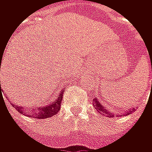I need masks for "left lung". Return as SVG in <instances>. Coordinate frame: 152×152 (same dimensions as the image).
Listing matches in <instances>:
<instances>
[{
    "label": "left lung",
    "instance_id": "obj_1",
    "mask_svg": "<svg viewBox=\"0 0 152 152\" xmlns=\"http://www.w3.org/2000/svg\"><path fill=\"white\" fill-rule=\"evenodd\" d=\"M92 102H93V105H94L96 110H97L99 113H101V114H104L105 116L110 117V118H111L112 116H114V114H113V113H112L110 110H109L105 106H103V105L100 102V100H98L97 98H94V99H93ZM134 110H135V108L132 107V109H129V110H127V111H125L124 113H122V115H123V116L128 115V114H130V113L133 112ZM118 116H121V115H118Z\"/></svg>",
    "mask_w": 152,
    "mask_h": 152
}]
</instances>
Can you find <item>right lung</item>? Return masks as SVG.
I'll use <instances>...</instances> for the list:
<instances>
[{
    "label": "right lung",
    "instance_id": "add662e5",
    "mask_svg": "<svg viewBox=\"0 0 152 152\" xmlns=\"http://www.w3.org/2000/svg\"><path fill=\"white\" fill-rule=\"evenodd\" d=\"M0 90H1V81ZM63 93H64V91H61L58 94V97L56 98V100L54 102H50V104H47V105H42V106H37V107L33 106V107H31L30 109L24 108V106H20V105H15V104H12V106L20 113H23V114H25L28 117H32V118H36V119L50 118L53 115H56L58 111L60 110Z\"/></svg>",
    "mask_w": 152,
    "mask_h": 152
}]
</instances>
